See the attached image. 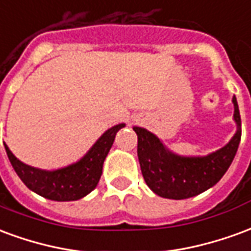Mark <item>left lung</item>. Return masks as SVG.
Listing matches in <instances>:
<instances>
[{"label":"left lung","mask_w":251,"mask_h":251,"mask_svg":"<svg viewBox=\"0 0 251 251\" xmlns=\"http://www.w3.org/2000/svg\"><path fill=\"white\" fill-rule=\"evenodd\" d=\"M238 130L231 141L204 157H181L167 151L151 131L133 127L138 137L137 154L148 187L161 198L187 199L215 185L226 174L241 141V115L237 98H232Z\"/></svg>","instance_id":"obj_1"}]
</instances>
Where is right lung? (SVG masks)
Returning a JSON list of instances; mask_svg holds the SVG:
<instances>
[{
	"mask_svg": "<svg viewBox=\"0 0 251 251\" xmlns=\"http://www.w3.org/2000/svg\"><path fill=\"white\" fill-rule=\"evenodd\" d=\"M124 126V124H120L104 131L86 156H83L77 163L56 171H43L29 167L14 157L6 145L5 149L16 174L33 192L57 201L77 200L97 187L102 175L104 158L114 142L117 131Z\"/></svg>",
	"mask_w": 251,
	"mask_h": 251,
	"instance_id": "obj_1",
	"label": "right lung"
}]
</instances>
